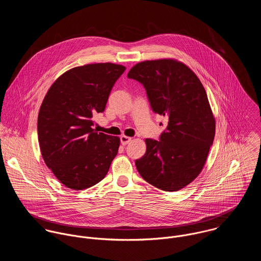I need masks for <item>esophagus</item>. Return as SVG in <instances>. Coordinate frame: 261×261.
<instances>
[{"label": "esophagus", "instance_id": "34e87169", "mask_svg": "<svg viewBox=\"0 0 261 261\" xmlns=\"http://www.w3.org/2000/svg\"><path fill=\"white\" fill-rule=\"evenodd\" d=\"M130 141H132V138H129V137H126V136H121L120 137V143H121L122 146L127 145Z\"/></svg>", "mask_w": 261, "mask_h": 261}]
</instances>
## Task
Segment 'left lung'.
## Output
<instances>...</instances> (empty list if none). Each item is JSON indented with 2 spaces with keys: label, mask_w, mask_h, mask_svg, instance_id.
Segmentation results:
<instances>
[{
  "label": "left lung",
  "mask_w": 261,
  "mask_h": 261,
  "mask_svg": "<svg viewBox=\"0 0 261 261\" xmlns=\"http://www.w3.org/2000/svg\"><path fill=\"white\" fill-rule=\"evenodd\" d=\"M127 77L146 88L151 110L168 118L160 141L146 139V153L136 161L140 175L160 190L174 192L201 173L215 137V118L200 79L175 59L136 64Z\"/></svg>",
  "instance_id": "obj_1"
}]
</instances>
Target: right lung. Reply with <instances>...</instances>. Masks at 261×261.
Masks as SVG:
<instances>
[{
	"label": "right lung",
	"instance_id": "obj_1",
	"mask_svg": "<svg viewBox=\"0 0 261 261\" xmlns=\"http://www.w3.org/2000/svg\"><path fill=\"white\" fill-rule=\"evenodd\" d=\"M125 70L114 63L74 67L47 91L38 114V141L46 166L64 186L83 190L108 174L120 140L92 128L112 86Z\"/></svg>",
	"mask_w": 261,
	"mask_h": 261
}]
</instances>
